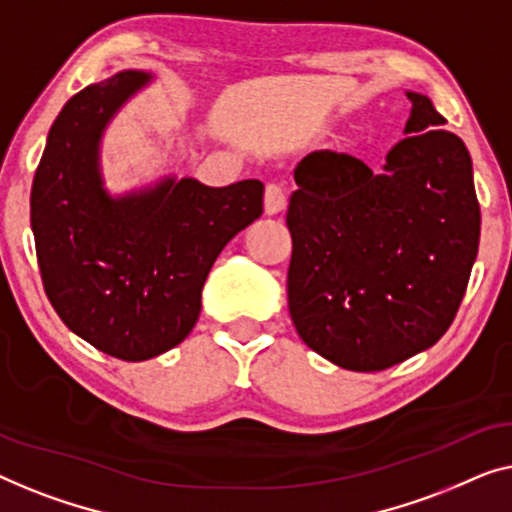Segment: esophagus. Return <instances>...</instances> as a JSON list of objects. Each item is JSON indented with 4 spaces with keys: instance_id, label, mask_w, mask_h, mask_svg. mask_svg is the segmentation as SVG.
Instances as JSON below:
<instances>
[{
    "instance_id": "1",
    "label": "esophagus",
    "mask_w": 512,
    "mask_h": 512,
    "mask_svg": "<svg viewBox=\"0 0 512 512\" xmlns=\"http://www.w3.org/2000/svg\"><path fill=\"white\" fill-rule=\"evenodd\" d=\"M287 206V190L278 183H269L264 192V211L266 215H276Z\"/></svg>"
}]
</instances>
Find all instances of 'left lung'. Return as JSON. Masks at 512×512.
Returning <instances> with one entry per match:
<instances>
[{
  "label": "left lung",
  "instance_id": "8db88e82",
  "mask_svg": "<svg viewBox=\"0 0 512 512\" xmlns=\"http://www.w3.org/2000/svg\"><path fill=\"white\" fill-rule=\"evenodd\" d=\"M406 134L373 174L318 150L294 169L287 306L301 341L348 371H383L455 320L480 241L464 141L429 97L408 92Z\"/></svg>",
  "mask_w": 512,
  "mask_h": 512
}]
</instances>
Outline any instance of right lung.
<instances>
[{
	"label": "right lung",
	"mask_w": 512,
	"mask_h": 512,
	"mask_svg": "<svg viewBox=\"0 0 512 512\" xmlns=\"http://www.w3.org/2000/svg\"><path fill=\"white\" fill-rule=\"evenodd\" d=\"M148 74L120 71L64 104L34 174L30 222L43 290L76 336L143 362L197 325L201 287L222 248L264 211V185L206 187L194 178L111 199L99 136Z\"/></svg>",
	"instance_id": "right-lung-1"
}]
</instances>
